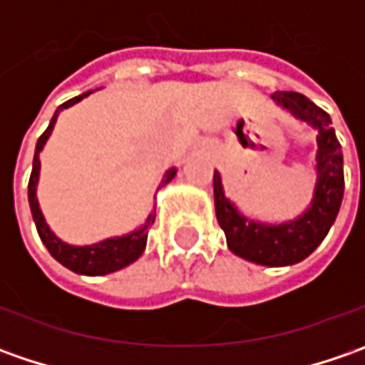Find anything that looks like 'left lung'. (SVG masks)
<instances>
[{
    "label": "left lung",
    "instance_id": "left-lung-1",
    "mask_svg": "<svg viewBox=\"0 0 365 365\" xmlns=\"http://www.w3.org/2000/svg\"><path fill=\"white\" fill-rule=\"evenodd\" d=\"M272 99L317 132V182L311 205L302 215L284 223L245 217L225 197L221 175L215 170V213L235 256L262 266H292L311 256L335 223L344 199V154L327 111L294 91H276Z\"/></svg>",
    "mask_w": 365,
    "mask_h": 365
}]
</instances>
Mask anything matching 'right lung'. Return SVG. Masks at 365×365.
<instances>
[{
	"instance_id": "obj_1",
	"label": "right lung",
	"mask_w": 365,
	"mask_h": 365,
	"mask_svg": "<svg viewBox=\"0 0 365 365\" xmlns=\"http://www.w3.org/2000/svg\"><path fill=\"white\" fill-rule=\"evenodd\" d=\"M93 91L83 93L78 97H73L68 99L66 103L58 107L50 120L46 132L42 133L38 138V144H36L34 152V162H32V175H30V182H28V201H30V211H32V217H34L36 230H38V235L42 240V244L46 245V250L50 252V256L61 262L64 268L73 270L77 274H85V276H103V274L109 272H118L121 268L130 266L132 262L140 258L146 250V240H148V230L152 227L154 219H156V213H150L148 219L138 227L133 230L132 233L128 235H121V237H107L103 242H97L93 245H71L58 240L54 233L50 232V227L46 225V219L40 211V205H38V199H36V185H38V176H40V152L46 144V140L50 138V133L54 130V123L58 120V113L66 109V107L75 106L81 99H85L87 95H91ZM176 175V168H170L166 170V175L160 180L158 185V190L168 185Z\"/></svg>"
}]
</instances>
